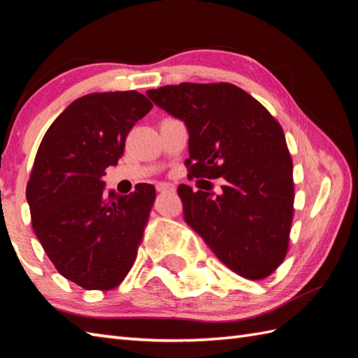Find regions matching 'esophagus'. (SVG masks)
Segmentation results:
<instances>
[{"instance_id":"obj_1","label":"esophagus","mask_w":358,"mask_h":358,"mask_svg":"<svg viewBox=\"0 0 358 358\" xmlns=\"http://www.w3.org/2000/svg\"><path fill=\"white\" fill-rule=\"evenodd\" d=\"M157 191L158 192H171V191H173V185H171V183H158Z\"/></svg>"}]
</instances>
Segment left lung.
<instances>
[{"instance_id":"1","label":"left lung","mask_w":358,"mask_h":358,"mask_svg":"<svg viewBox=\"0 0 358 358\" xmlns=\"http://www.w3.org/2000/svg\"><path fill=\"white\" fill-rule=\"evenodd\" d=\"M185 123L189 175L224 180L222 194L180 185L183 218L227 268L248 280L271 275L287 250L294 214L292 159L283 129L245 90L181 83L148 90Z\"/></svg>"}]
</instances>
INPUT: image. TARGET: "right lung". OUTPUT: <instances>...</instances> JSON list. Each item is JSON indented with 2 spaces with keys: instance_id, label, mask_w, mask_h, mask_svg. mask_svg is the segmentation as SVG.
I'll use <instances>...</instances> for the list:
<instances>
[{
  "instance_id": "right-lung-1",
  "label": "right lung",
  "mask_w": 358,
  "mask_h": 358,
  "mask_svg": "<svg viewBox=\"0 0 358 358\" xmlns=\"http://www.w3.org/2000/svg\"><path fill=\"white\" fill-rule=\"evenodd\" d=\"M152 109L146 96L94 92L59 113L38 148L26 189L34 232L57 271L89 289L109 291L131 271L155 187L104 191L129 131Z\"/></svg>"
}]
</instances>
